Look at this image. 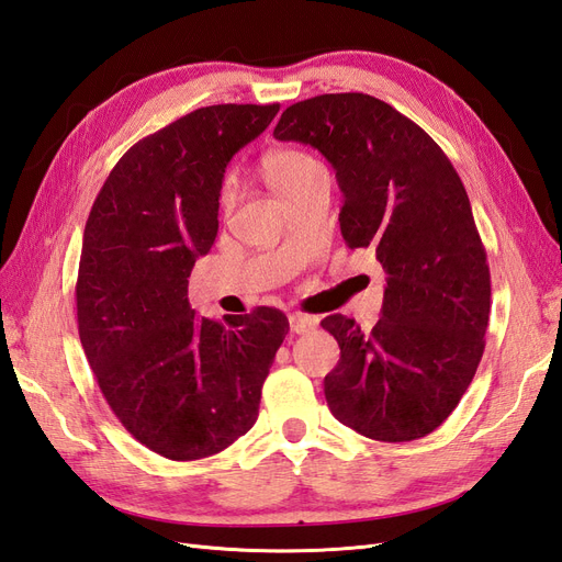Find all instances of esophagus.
<instances>
[{
  "label": "esophagus",
  "instance_id": "1",
  "mask_svg": "<svg viewBox=\"0 0 562 562\" xmlns=\"http://www.w3.org/2000/svg\"><path fill=\"white\" fill-rule=\"evenodd\" d=\"M288 321H291V330L297 333V335H304V333L314 330V326L318 323L314 316L302 314V312H293L291 316H288Z\"/></svg>",
  "mask_w": 562,
  "mask_h": 562
}]
</instances>
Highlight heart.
<instances>
[{"label": "heart", "mask_w": 562, "mask_h": 562, "mask_svg": "<svg viewBox=\"0 0 562 562\" xmlns=\"http://www.w3.org/2000/svg\"><path fill=\"white\" fill-rule=\"evenodd\" d=\"M321 171V164L312 155L293 147L274 149L262 159V173L267 182L274 187V192H279L283 199H291L304 182Z\"/></svg>", "instance_id": "b5f03b06"}]
</instances>
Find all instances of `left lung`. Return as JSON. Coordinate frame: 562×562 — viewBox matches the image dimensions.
<instances>
[{
    "label": "left lung",
    "instance_id": "obj_1",
    "mask_svg": "<svg viewBox=\"0 0 562 562\" xmlns=\"http://www.w3.org/2000/svg\"><path fill=\"white\" fill-rule=\"evenodd\" d=\"M277 140L312 145L333 168L349 248L386 271L382 318L321 321L339 345L323 380L335 419L372 440L431 434L462 401L485 349L490 267L454 166L427 131L366 93H326L288 108Z\"/></svg>",
    "mask_w": 562,
    "mask_h": 562
}]
</instances>
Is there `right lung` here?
Listing matches in <instances>:
<instances>
[{
	"label": "right lung",
	"mask_w": 562,
	"mask_h": 562,
	"mask_svg": "<svg viewBox=\"0 0 562 562\" xmlns=\"http://www.w3.org/2000/svg\"><path fill=\"white\" fill-rule=\"evenodd\" d=\"M279 108L211 105L147 135L116 161L83 229V353L124 429L176 462L211 457L250 431L288 333L279 310L223 326L187 300L192 267L217 236L225 168Z\"/></svg>",
	"instance_id": "1"
}]
</instances>
